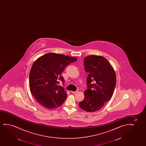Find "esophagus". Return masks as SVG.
<instances>
[{
	"label": "esophagus",
	"mask_w": 146,
	"mask_h": 146,
	"mask_svg": "<svg viewBox=\"0 0 146 146\" xmlns=\"http://www.w3.org/2000/svg\"><path fill=\"white\" fill-rule=\"evenodd\" d=\"M71 92H72V93H76L77 92V91H71Z\"/></svg>",
	"instance_id": "obj_1"
}]
</instances>
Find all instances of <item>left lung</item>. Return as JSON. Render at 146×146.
<instances>
[{"instance_id":"1","label":"left lung","mask_w":146,"mask_h":146,"mask_svg":"<svg viewBox=\"0 0 146 146\" xmlns=\"http://www.w3.org/2000/svg\"><path fill=\"white\" fill-rule=\"evenodd\" d=\"M84 64L85 71L89 73L87 90L85 91L84 100L79 105L86 112H96L112 98L116 86V74L109 62L103 56H87Z\"/></svg>"}]
</instances>
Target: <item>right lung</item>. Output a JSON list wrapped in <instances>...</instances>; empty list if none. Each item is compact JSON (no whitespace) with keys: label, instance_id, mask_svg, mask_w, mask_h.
Instances as JSON below:
<instances>
[{"label":"right lung","instance_id":"add662e5","mask_svg":"<svg viewBox=\"0 0 146 146\" xmlns=\"http://www.w3.org/2000/svg\"><path fill=\"white\" fill-rule=\"evenodd\" d=\"M77 60L75 57L49 53L38 58L33 64L29 74L30 92L36 101L48 109L60 107L67 98L63 87L57 86L66 66Z\"/></svg>","mask_w":146,"mask_h":146}]
</instances>
